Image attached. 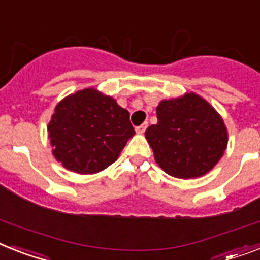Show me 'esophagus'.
<instances>
[{"instance_id":"obj_1","label":"esophagus","mask_w":260,"mask_h":260,"mask_svg":"<svg viewBox=\"0 0 260 260\" xmlns=\"http://www.w3.org/2000/svg\"><path fill=\"white\" fill-rule=\"evenodd\" d=\"M147 126H148V124L144 123V124H141V125L136 126V134L141 135V134H144L145 129H147Z\"/></svg>"}]
</instances>
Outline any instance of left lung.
I'll list each match as a JSON object with an SVG mask.
<instances>
[{"label":"left lung","instance_id":"8db88e82","mask_svg":"<svg viewBox=\"0 0 260 260\" xmlns=\"http://www.w3.org/2000/svg\"><path fill=\"white\" fill-rule=\"evenodd\" d=\"M157 124L145 139L156 163L171 176L199 178L214 168L227 148L229 134L221 116L196 93L160 101Z\"/></svg>","mask_w":260,"mask_h":260}]
</instances>
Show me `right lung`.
I'll use <instances>...</instances> for the list:
<instances>
[{"label":"right lung","instance_id":"right-lung-1","mask_svg":"<svg viewBox=\"0 0 260 260\" xmlns=\"http://www.w3.org/2000/svg\"><path fill=\"white\" fill-rule=\"evenodd\" d=\"M48 132L57 161L77 174L105 170L135 135L129 112L94 88L62 99L54 108Z\"/></svg>","mask_w":260,"mask_h":260}]
</instances>
